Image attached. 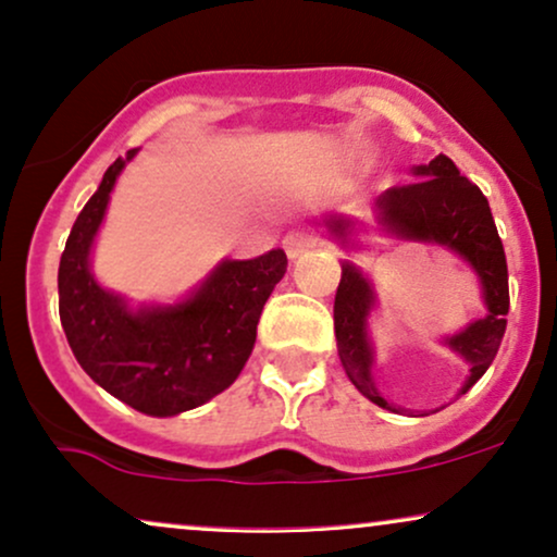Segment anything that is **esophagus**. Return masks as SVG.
Instances as JSON below:
<instances>
[{
  "label": "esophagus",
  "instance_id": "obj_1",
  "mask_svg": "<svg viewBox=\"0 0 557 557\" xmlns=\"http://www.w3.org/2000/svg\"><path fill=\"white\" fill-rule=\"evenodd\" d=\"M314 246H317V238L306 227L287 230L285 238H283V248H285V253L290 259H298L300 253L309 251V248H314Z\"/></svg>",
  "mask_w": 557,
  "mask_h": 557
}]
</instances>
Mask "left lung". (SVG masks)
Here are the masks:
<instances>
[{
	"instance_id": "left-lung-1",
	"label": "left lung",
	"mask_w": 557,
	"mask_h": 557,
	"mask_svg": "<svg viewBox=\"0 0 557 557\" xmlns=\"http://www.w3.org/2000/svg\"><path fill=\"white\" fill-rule=\"evenodd\" d=\"M419 181L393 185L376 198L380 222L403 238L432 240L453 248L474 267L482 280L484 300L490 314L476 319L456 337L450 348L458 350L471 363V376L461 393L476 385V380L495 361L500 348L505 324H508V264H505L503 240L492 220L490 203L482 190L469 177L458 172L453 159L434 157L430 164L417 168ZM335 233H345V222H332ZM372 309V287L354 264L345 261L343 277L335 293V337L337 354L348 380L376 406L389 408V403L376 393L372 380V348L367 341V314Z\"/></svg>"
}]
</instances>
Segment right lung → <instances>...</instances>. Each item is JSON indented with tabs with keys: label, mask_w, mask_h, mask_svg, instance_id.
Masks as SVG:
<instances>
[{
	"label": "right lung",
	"mask_w": 557,
	"mask_h": 557,
	"mask_svg": "<svg viewBox=\"0 0 557 557\" xmlns=\"http://www.w3.org/2000/svg\"><path fill=\"white\" fill-rule=\"evenodd\" d=\"M110 164L75 220L60 259V319L70 348L96 385L149 417H175L235 382L251 356L267 298L287 270L285 251L225 261L194 298L131 311L88 272V251L120 170Z\"/></svg>",
	"instance_id": "1"
}]
</instances>
